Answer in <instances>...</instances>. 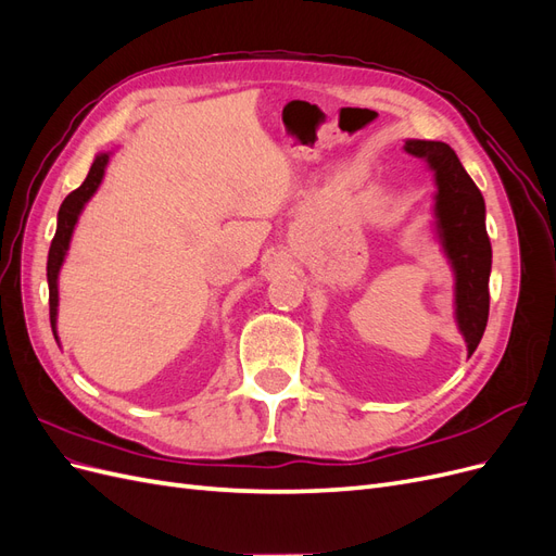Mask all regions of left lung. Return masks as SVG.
<instances>
[{
    "mask_svg": "<svg viewBox=\"0 0 556 556\" xmlns=\"http://www.w3.org/2000/svg\"><path fill=\"white\" fill-rule=\"evenodd\" d=\"M406 153L429 162L435 176V229L454 271L457 325L473 355L490 317L492 243L484 227V199L454 150L443 141H406Z\"/></svg>",
    "mask_w": 556,
    "mask_h": 556,
    "instance_id": "left-lung-1",
    "label": "left lung"
}]
</instances>
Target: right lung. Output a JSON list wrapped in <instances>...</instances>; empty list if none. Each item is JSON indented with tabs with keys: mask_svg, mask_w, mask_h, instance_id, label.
<instances>
[{
	"mask_svg": "<svg viewBox=\"0 0 556 556\" xmlns=\"http://www.w3.org/2000/svg\"><path fill=\"white\" fill-rule=\"evenodd\" d=\"M109 164V153H99L90 166V174L88 178L83 180L80 188H76L72 194H66V199L62 201L60 206V213H58V231L53 237V243H50V250H48V304H50V327H53V333L58 339V276H60V266L64 262V255L66 250H70V241H72V233H74V227L78 223V215L83 211V206L88 204L90 197L97 192L99 182H102L104 178V169Z\"/></svg>",
	"mask_w": 556,
	"mask_h": 556,
	"instance_id": "right-lung-1",
	"label": "right lung"
}]
</instances>
